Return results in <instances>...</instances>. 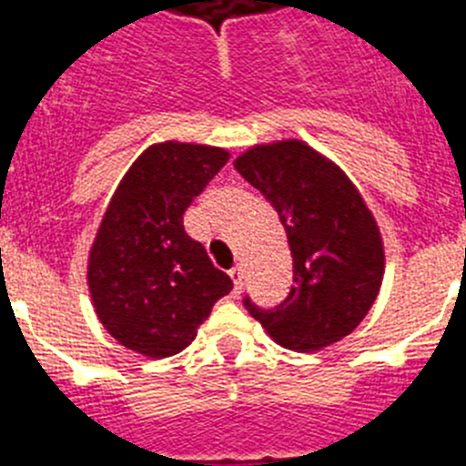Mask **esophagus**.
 <instances>
[{
  "mask_svg": "<svg viewBox=\"0 0 466 466\" xmlns=\"http://www.w3.org/2000/svg\"><path fill=\"white\" fill-rule=\"evenodd\" d=\"M228 275H230V279H233V284H236V291L240 294L242 278H245V275H242V268H240V266H233V268L228 270Z\"/></svg>",
  "mask_w": 466,
  "mask_h": 466,
  "instance_id": "34e87169",
  "label": "esophagus"
}]
</instances>
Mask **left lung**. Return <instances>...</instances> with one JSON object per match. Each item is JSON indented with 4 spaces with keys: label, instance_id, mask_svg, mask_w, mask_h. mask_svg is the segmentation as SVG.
Wrapping results in <instances>:
<instances>
[{
    "label": "left lung",
    "instance_id": "left-lung-1",
    "mask_svg": "<svg viewBox=\"0 0 466 466\" xmlns=\"http://www.w3.org/2000/svg\"><path fill=\"white\" fill-rule=\"evenodd\" d=\"M233 166L275 208L294 258L287 299L266 310L245 296V308L282 348L339 343L380 291L385 252L371 209L339 166L299 139L252 147Z\"/></svg>",
    "mask_w": 466,
    "mask_h": 466
}]
</instances>
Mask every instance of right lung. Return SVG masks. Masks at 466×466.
Wrapping results in <instances>:
<instances>
[{"mask_svg":"<svg viewBox=\"0 0 466 466\" xmlns=\"http://www.w3.org/2000/svg\"><path fill=\"white\" fill-rule=\"evenodd\" d=\"M226 160L228 151L205 144H154L118 184L90 249L88 287L123 348L154 360L182 352L233 289L184 230V212Z\"/></svg>","mask_w":466,"mask_h":466,"instance_id":"add662e5","label":"right lung"}]
</instances>
